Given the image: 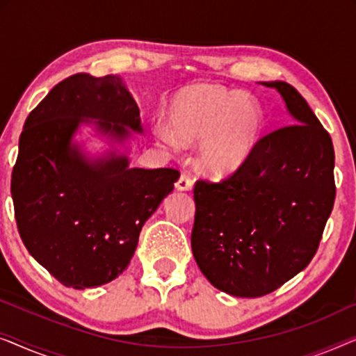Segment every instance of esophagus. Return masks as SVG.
Here are the masks:
<instances>
[{"mask_svg":"<svg viewBox=\"0 0 356 356\" xmlns=\"http://www.w3.org/2000/svg\"><path fill=\"white\" fill-rule=\"evenodd\" d=\"M177 188L179 191H188V189L193 188V179L188 173H181L179 175L178 181H177Z\"/></svg>","mask_w":356,"mask_h":356,"instance_id":"34e87169","label":"esophagus"}]
</instances>
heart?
Instances as JSON below:
<instances>
[{"mask_svg":"<svg viewBox=\"0 0 356 356\" xmlns=\"http://www.w3.org/2000/svg\"><path fill=\"white\" fill-rule=\"evenodd\" d=\"M168 131H159L165 144L173 138L183 144L202 140L204 167L213 173L235 170L254 145L262 126V110L256 99L217 86L197 84L183 89L170 106Z\"/></svg>","mask_w":356,"mask_h":356,"instance_id":"1","label":"heart"}]
</instances>
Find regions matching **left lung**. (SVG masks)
<instances>
[{
  "mask_svg": "<svg viewBox=\"0 0 356 356\" xmlns=\"http://www.w3.org/2000/svg\"><path fill=\"white\" fill-rule=\"evenodd\" d=\"M262 84L280 92L295 123L257 139L230 177L194 184V259L213 286L245 298L270 293L309 264L335 199L329 133L295 87Z\"/></svg>",
  "mask_w": 356,
  "mask_h": 356,
  "instance_id": "8db88e82",
  "label": "left lung"
}]
</instances>
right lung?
<instances>
[{
    "label": "right lung",
    "mask_w": 356,
    "mask_h": 356,
    "mask_svg": "<svg viewBox=\"0 0 356 356\" xmlns=\"http://www.w3.org/2000/svg\"><path fill=\"white\" fill-rule=\"evenodd\" d=\"M86 118L120 139L128 128L143 131L139 106L115 76L77 72L29 113L11 175L27 251L77 290L108 284L128 267L140 228L179 178L175 168H129L126 157L87 163L71 145Z\"/></svg>",
    "instance_id": "obj_1"
}]
</instances>
